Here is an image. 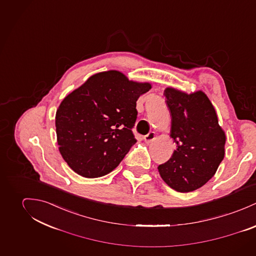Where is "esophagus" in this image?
Masks as SVG:
<instances>
[{
  "instance_id": "obj_1",
  "label": "esophagus",
  "mask_w": 256,
  "mask_h": 256,
  "mask_svg": "<svg viewBox=\"0 0 256 256\" xmlns=\"http://www.w3.org/2000/svg\"><path fill=\"white\" fill-rule=\"evenodd\" d=\"M154 140H155V132H149L147 136H144V142H146L147 144L151 143Z\"/></svg>"
}]
</instances>
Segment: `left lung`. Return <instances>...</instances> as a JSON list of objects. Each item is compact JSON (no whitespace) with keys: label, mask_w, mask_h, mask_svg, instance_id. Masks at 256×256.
Listing matches in <instances>:
<instances>
[{"label":"left lung","mask_w":256,"mask_h":256,"mask_svg":"<svg viewBox=\"0 0 256 256\" xmlns=\"http://www.w3.org/2000/svg\"><path fill=\"white\" fill-rule=\"evenodd\" d=\"M164 95L170 114V136L176 144L169 161L159 165L162 180L178 192L204 186L225 156L226 134L207 95L169 86Z\"/></svg>","instance_id":"1"}]
</instances>
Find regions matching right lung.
<instances>
[{"mask_svg":"<svg viewBox=\"0 0 256 256\" xmlns=\"http://www.w3.org/2000/svg\"><path fill=\"white\" fill-rule=\"evenodd\" d=\"M152 88L111 70L90 76L56 112L58 151L76 174L99 178L116 169L136 142V101Z\"/></svg>","mask_w":256,"mask_h":256,"instance_id":"1","label":"right lung"}]
</instances>
